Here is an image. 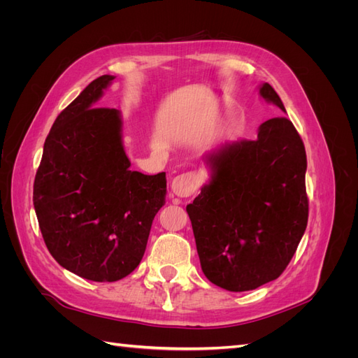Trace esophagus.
Returning a JSON list of instances; mask_svg holds the SVG:
<instances>
[{
    "mask_svg": "<svg viewBox=\"0 0 358 358\" xmlns=\"http://www.w3.org/2000/svg\"><path fill=\"white\" fill-rule=\"evenodd\" d=\"M200 179L194 173H183L171 180V192L178 197H189L199 189Z\"/></svg>",
    "mask_w": 358,
    "mask_h": 358,
    "instance_id": "esophagus-1",
    "label": "esophagus"
}]
</instances>
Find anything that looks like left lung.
<instances>
[{
	"mask_svg": "<svg viewBox=\"0 0 358 358\" xmlns=\"http://www.w3.org/2000/svg\"><path fill=\"white\" fill-rule=\"evenodd\" d=\"M266 103L287 113L268 83ZM209 179L187 206L204 276L227 291L275 280L308 225L306 150L285 116L257 129V138L225 142L204 155Z\"/></svg>",
	"mask_w": 358,
	"mask_h": 358,
	"instance_id": "1",
	"label": "left lung"
}]
</instances>
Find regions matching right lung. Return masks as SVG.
<instances>
[{"label": "right lung", "mask_w": 358, "mask_h": 358, "mask_svg": "<svg viewBox=\"0 0 358 358\" xmlns=\"http://www.w3.org/2000/svg\"><path fill=\"white\" fill-rule=\"evenodd\" d=\"M115 76L92 80L53 122L34 180V209L52 257L95 282L129 275L166 204V173L129 170L122 116L100 109Z\"/></svg>", "instance_id": "obj_1"}]
</instances>
